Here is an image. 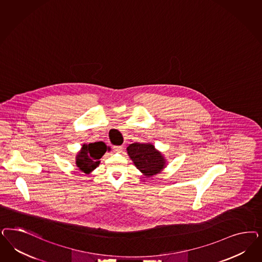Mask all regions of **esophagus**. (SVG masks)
<instances>
[{
	"instance_id": "esophagus-1",
	"label": "esophagus",
	"mask_w": 262,
	"mask_h": 262,
	"mask_svg": "<svg viewBox=\"0 0 262 262\" xmlns=\"http://www.w3.org/2000/svg\"><path fill=\"white\" fill-rule=\"evenodd\" d=\"M113 148H114V151L120 153V152H122V150H123V148H124V147H123L122 145H116V146H114Z\"/></svg>"
}]
</instances>
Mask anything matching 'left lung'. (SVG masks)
<instances>
[{"mask_svg":"<svg viewBox=\"0 0 262 262\" xmlns=\"http://www.w3.org/2000/svg\"><path fill=\"white\" fill-rule=\"evenodd\" d=\"M127 153L145 177L155 176L166 167V159L153 144H131L127 147Z\"/></svg>","mask_w":262,"mask_h":262,"instance_id":"8db88e82","label":"left lung"}]
</instances>
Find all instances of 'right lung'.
Returning <instances> with one entry per match:
<instances>
[{
	"mask_svg": "<svg viewBox=\"0 0 262 262\" xmlns=\"http://www.w3.org/2000/svg\"><path fill=\"white\" fill-rule=\"evenodd\" d=\"M107 150H110V147L103 142L83 144L81 150L76 156V166L78 169L84 173H90L99 166V159Z\"/></svg>",
	"mask_w": 262,
	"mask_h": 262,
	"instance_id": "right-lung-1",
	"label": "right lung"
}]
</instances>
